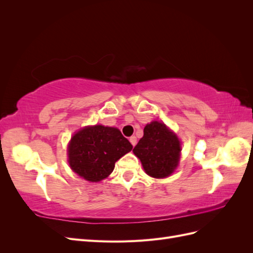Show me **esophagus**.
<instances>
[{
    "label": "esophagus",
    "instance_id": "esophagus-1",
    "mask_svg": "<svg viewBox=\"0 0 253 253\" xmlns=\"http://www.w3.org/2000/svg\"><path fill=\"white\" fill-rule=\"evenodd\" d=\"M129 142L132 143V145L133 147H135V144L137 143V138L135 136H132V137H129Z\"/></svg>",
    "mask_w": 253,
    "mask_h": 253
}]
</instances>
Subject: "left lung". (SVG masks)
I'll return each mask as SVG.
<instances>
[{"mask_svg":"<svg viewBox=\"0 0 253 253\" xmlns=\"http://www.w3.org/2000/svg\"><path fill=\"white\" fill-rule=\"evenodd\" d=\"M180 142L165 124L153 121L143 129V137L133 152L140 159L143 169L154 178L171 175L179 162Z\"/></svg>","mask_w":253,"mask_h":253,"instance_id":"obj_1","label":"left lung"}]
</instances>
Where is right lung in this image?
<instances>
[{"instance_id":"1","label":"right lung","mask_w":253,"mask_h":253,"mask_svg":"<svg viewBox=\"0 0 253 253\" xmlns=\"http://www.w3.org/2000/svg\"><path fill=\"white\" fill-rule=\"evenodd\" d=\"M132 149L118 128L87 126L73 136L68 145V163L81 177L97 182L108 177L115 163Z\"/></svg>"}]
</instances>
